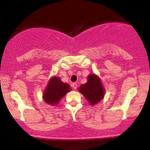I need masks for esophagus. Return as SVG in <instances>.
<instances>
[{"mask_svg": "<svg viewBox=\"0 0 150 150\" xmlns=\"http://www.w3.org/2000/svg\"><path fill=\"white\" fill-rule=\"evenodd\" d=\"M72 86H73V88L74 89H77V83H75V82H74V83H73V85H72Z\"/></svg>", "mask_w": 150, "mask_h": 150, "instance_id": "34e87169", "label": "esophagus"}]
</instances>
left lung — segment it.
Returning a JSON list of instances; mask_svg holds the SVG:
<instances>
[{"mask_svg": "<svg viewBox=\"0 0 150 150\" xmlns=\"http://www.w3.org/2000/svg\"><path fill=\"white\" fill-rule=\"evenodd\" d=\"M79 91L85 96L91 105L99 102L104 95V89L100 80L94 74L89 75L87 83L80 86Z\"/></svg>", "mask_w": 150, "mask_h": 150, "instance_id": "obj_1", "label": "left lung"}]
</instances>
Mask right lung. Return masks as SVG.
<instances>
[{
	"label": "right lung",
	"mask_w": 150,
	"mask_h": 150,
	"mask_svg": "<svg viewBox=\"0 0 150 150\" xmlns=\"http://www.w3.org/2000/svg\"><path fill=\"white\" fill-rule=\"evenodd\" d=\"M70 89L68 84L63 83L58 77H53L50 80L44 93V100L47 104L57 105L61 98L64 97L67 92H70Z\"/></svg>",
	"instance_id": "right-lung-1"
}]
</instances>
